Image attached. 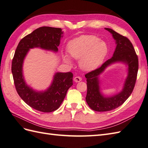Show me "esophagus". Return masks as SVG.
Here are the masks:
<instances>
[{"mask_svg":"<svg viewBox=\"0 0 148 148\" xmlns=\"http://www.w3.org/2000/svg\"><path fill=\"white\" fill-rule=\"evenodd\" d=\"M74 81L76 82H80L81 81H82V78L80 76H75L74 78Z\"/></svg>","mask_w":148,"mask_h":148,"instance_id":"esophagus-1","label":"esophagus"}]
</instances>
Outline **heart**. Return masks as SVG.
Returning <instances> with one entry per match:
<instances>
[{
  "label": "heart",
  "mask_w": 148,
  "mask_h": 148,
  "mask_svg": "<svg viewBox=\"0 0 148 148\" xmlns=\"http://www.w3.org/2000/svg\"><path fill=\"white\" fill-rule=\"evenodd\" d=\"M68 51L72 57L79 60V66L82 69L90 71L97 67L104 60L108 53V46L97 36L84 35L71 41ZM64 58L70 62L67 56H64Z\"/></svg>",
  "instance_id": "1"
}]
</instances>
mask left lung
Returning a JSON list of instances; mask_svg holds the SVG:
<instances>
[{
    "mask_svg": "<svg viewBox=\"0 0 148 148\" xmlns=\"http://www.w3.org/2000/svg\"><path fill=\"white\" fill-rule=\"evenodd\" d=\"M105 29L110 32L113 38L116 40V47L113 56L99 67L85 74L87 79L88 89L86 101L89 106L96 112L112 110L122 105L127 100L134 88L139 67L138 57L130 41L126 36L112 29ZM119 61H123L129 66V74L125 87L119 94L112 97H105L99 91L98 75L110 64Z\"/></svg>",
    "mask_w": 148,
    "mask_h": 148,
    "instance_id": "8db88e82",
    "label": "left lung"
}]
</instances>
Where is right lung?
Returning <instances> with one entry per match:
<instances>
[{
  "mask_svg": "<svg viewBox=\"0 0 148 148\" xmlns=\"http://www.w3.org/2000/svg\"><path fill=\"white\" fill-rule=\"evenodd\" d=\"M61 28L43 26L21 40L12 61V73L16 90L19 97L31 107L45 113L59 108L73 83V74L58 73L55 75L51 86L46 91L36 92L27 86L23 76V60L29 49L40 47L57 51L60 44Z\"/></svg>",
  "mask_w": 148,
  "mask_h": 148,
  "instance_id": "right-lung-1",
  "label": "right lung"
}]
</instances>
